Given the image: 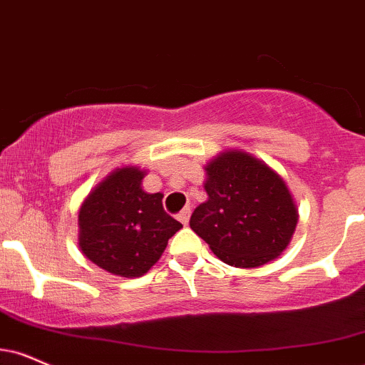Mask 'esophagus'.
Listing matches in <instances>:
<instances>
[{
  "label": "esophagus",
  "mask_w": 365,
  "mask_h": 365,
  "mask_svg": "<svg viewBox=\"0 0 365 365\" xmlns=\"http://www.w3.org/2000/svg\"><path fill=\"white\" fill-rule=\"evenodd\" d=\"M188 219H190V207H185L182 210V212L178 214V221L182 222L183 226L188 225Z\"/></svg>",
  "instance_id": "esophagus-1"
}]
</instances>
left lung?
<instances>
[{
	"mask_svg": "<svg viewBox=\"0 0 365 365\" xmlns=\"http://www.w3.org/2000/svg\"><path fill=\"white\" fill-rule=\"evenodd\" d=\"M204 170L207 200L192 214V230L231 267L257 269L280 257L299 219L285 180L243 149L221 151Z\"/></svg>",
	"mask_w": 365,
	"mask_h": 365,
	"instance_id": "8db88e82",
	"label": "left lung"
}]
</instances>
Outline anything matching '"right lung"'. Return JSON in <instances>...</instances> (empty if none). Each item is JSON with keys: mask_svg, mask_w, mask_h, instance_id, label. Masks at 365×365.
Wrapping results in <instances>:
<instances>
[{"mask_svg": "<svg viewBox=\"0 0 365 365\" xmlns=\"http://www.w3.org/2000/svg\"><path fill=\"white\" fill-rule=\"evenodd\" d=\"M148 171L120 166L83 200L78 247L96 267L117 277H140L160 260L168 240L182 230L163 209V194L143 188Z\"/></svg>", "mask_w": 365, "mask_h": 365, "instance_id": "obj_1", "label": "right lung"}]
</instances>
